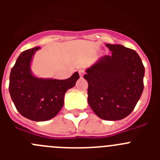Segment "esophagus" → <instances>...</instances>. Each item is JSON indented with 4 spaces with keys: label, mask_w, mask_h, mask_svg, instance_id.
Listing matches in <instances>:
<instances>
[{
    "label": "esophagus",
    "mask_w": 160,
    "mask_h": 160,
    "mask_svg": "<svg viewBox=\"0 0 160 160\" xmlns=\"http://www.w3.org/2000/svg\"><path fill=\"white\" fill-rule=\"evenodd\" d=\"M78 73H79V75L81 76V77H82V76L84 75L85 70H83V69H79V70H78Z\"/></svg>",
    "instance_id": "obj_1"
}]
</instances>
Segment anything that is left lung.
<instances>
[{
    "label": "left lung",
    "mask_w": 160,
    "mask_h": 160,
    "mask_svg": "<svg viewBox=\"0 0 160 160\" xmlns=\"http://www.w3.org/2000/svg\"><path fill=\"white\" fill-rule=\"evenodd\" d=\"M106 46L111 55L102 57L84 75L88 82V103L100 118L120 120L132 112L140 98L145 69L134 49Z\"/></svg>",
    "instance_id": "obj_1"
}]
</instances>
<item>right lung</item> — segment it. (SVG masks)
Wrapping results in <instances>:
<instances>
[{"instance_id":"1","label":"right lung","mask_w":160,"mask_h":160,"mask_svg":"<svg viewBox=\"0 0 160 160\" xmlns=\"http://www.w3.org/2000/svg\"><path fill=\"white\" fill-rule=\"evenodd\" d=\"M39 49H27L19 55L11 70L8 86L18 112L37 122L46 121L57 115L64 104L66 91L74 87L79 78L77 72L65 80L33 77L30 71L31 59Z\"/></svg>"}]
</instances>
